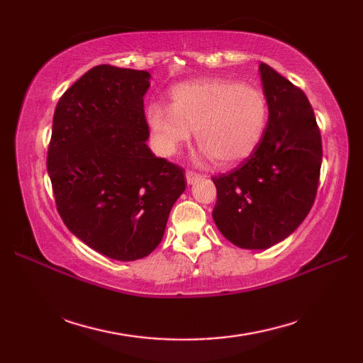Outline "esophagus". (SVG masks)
<instances>
[{"label":"esophagus","instance_id":"34e87169","mask_svg":"<svg viewBox=\"0 0 363 363\" xmlns=\"http://www.w3.org/2000/svg\"><path fill=\"white\" fill-rule=\"evenodd\" d=\"M199 177H201V174L199 173H195V172H191V169H187L186 172V179H187V182L189 184H194V182H196Z\"/></svg>","mask_w":363,"mask_h":363}]
</instances>
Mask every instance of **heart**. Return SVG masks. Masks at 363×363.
<instances>
[{
  "instance_id": "1",
  "label": "heart",
  "mask_w": 363,
  "mask_h": 363,
  "mask_svg": "<svg viewBox=\"0 0 363 363\" xmlns=\"http://www.w3.org/2000/svg\"><path fill=\"white\" fill-rule=\"evenodd\" d=\"M148 123L160 154L173 156L191 130L207 156L234 165L256 150L267 126L268 104L260 89L225 78L184 82L172 90V106L152 103Z\"/></svg>"
}]
</instances>
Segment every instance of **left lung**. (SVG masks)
<instances>
[{"label":"left lung","instance_id":"8db88e82","mask_svg":"<svg viewBox=\"0 0 363 363\" xmlns=\"http://www.w3.org/2000/svg\"><path fill=\"white\" fill-rule=\"evenodd\" d=\"M259 72L269 112L264 135L240 165L212 177L215 225L245 250H267L304 221L323 159L320 128L304 91L264 62Z\"/></svg>","mask_w":363,"mask_h":363}]
</instances>
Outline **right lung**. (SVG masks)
I'll use <instances>...</instances> for the list:
<instances>
[{
    "instance_id": "add662e5",
    "label": "right lung",
    "mask_w": 363,
    "mask_h": 363,
    "mask_svg": "<svg viewBox=\"0 0 363 363\" xmlns=\"http://www.w3.org/2000/svg\"><path fill=\"white\" fill-rule=\"evenodd\" d=\"M151 74L96 65L60 96L46 168L60 218L115 260L151 254L186 190L184 168L156 157L143 96Z\"/></svg>"
}]
</instances>
